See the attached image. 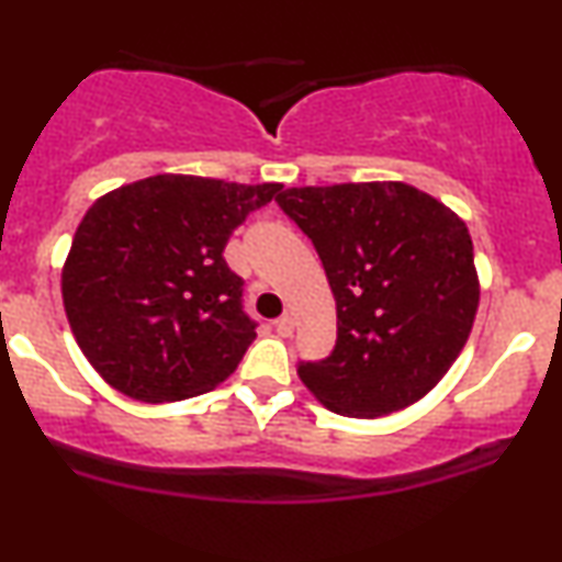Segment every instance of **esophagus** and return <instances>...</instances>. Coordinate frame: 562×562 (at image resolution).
I'll return each mask as SVG.
<instances>
[{
  "mask_svg": "<svg viewBox=\"0 0 562 562\" xmlns=\"http://www.w3.org/2000/svg\"><path fill=\"white\" fill-rule=\"evenodd\" d=\"M293 327H295V322H293V316H290V314H282L280 319L274 322V329H277V335H280V337L293 335Z\"/></svg>",
  "mask_w": 562,
  "mask_h": 562,
  "instance_id": "34e87169",
  "label": "esophagus"
}]
</instances>
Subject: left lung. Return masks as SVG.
Returning <instances> with one entry per match:
<instances>
[{"label": "left lung", "instance_id": "8db88e82", "mask_svg": "<svg viewBox=\"0 0 562 562\" xmlns=\"http://www.w3.org/2000/svg\"><path fill=\"white\" fill-rule=\"evenodd\" d=\"M277 204L308 235L337 303V340L299 376L329 411L374 418L416 403L452 367L479 306L461 216L405 182L288 188Z\"/></svg>", "mask_w": 562, "mask_h": 562}]
</instances>
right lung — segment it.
Listing matches in <instances>:
<instances>
[{"label": "right lung", "instance_id": "obj_1", "mask_svg": "<svg viewBox=\"0 0 562 562\" xmlns=\"http://www.w3.org/2000/svg\"><path fill=\"white\" fill-rule=\"evenodd\" d=\"M280 191V182L154 175L88 209L63 299L80 350L114 390L144 403L186 401L238 369L259 324L222 254Z\"/></svg>", "mask_w": 562, "mask_h": 562}]
</instances>
